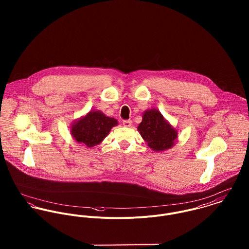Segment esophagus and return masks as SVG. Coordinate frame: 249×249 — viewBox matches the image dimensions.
<instances>
[{
    "label": "esophagus",
    "mask_w": 249,
    "mask_h": 249,
    "mask_svg": "<svg viewBox=\"0 0 249 249\" xmlns=\"http://www.w3.org/2000/svg\"><path fill=\"white\" fill-rule=\"evenodd\" d=\"M131 124H132V122L130 120H125V121L123 122V124H124V127H130Z\"/></svg>",
    "instance_id": "obj_1"
}]
</instances>
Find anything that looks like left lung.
<instances>
[{"label":"left lung","instance_id":"obj_1","mask_svg":"<svg viewBox=\"0 0 249 249\" xmlns=\"http://www.w3.org/2000/svg\"><path fill=\"white\" fill-rule=\"evenodd\" d=\"M138 130L147 145L156 152L173 147L178 139V131L157 109L143 112Z\"/></svg>","mask_w":249,"mask_h":249}]
</instances>
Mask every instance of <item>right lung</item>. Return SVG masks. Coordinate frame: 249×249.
<instances>
[{"label":"right lung","mask_w":249,"mask_h":249,"mask_svg":"<svg viewBox=\"0 0 249 249\" xmlns=\"http://www.w3.org/2000/svg\"><path fill=\"white\" fill-rule=\"evenodd\" d=\"M117 124L116 119L107 117L100 110H91L72 123L71 134L76 142L93 147L103 142L111 128Z\"/></svg>","instance_id":"1"}]
</instances>
